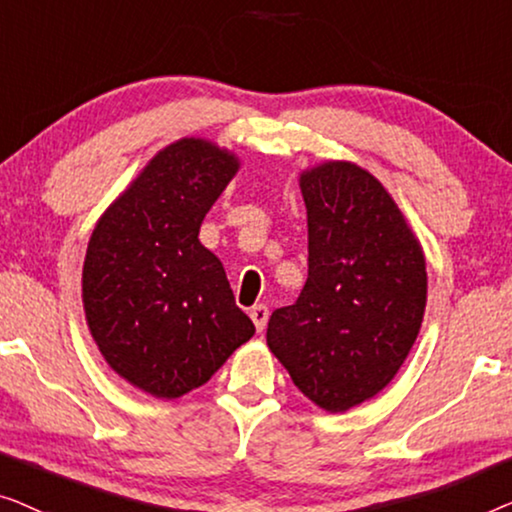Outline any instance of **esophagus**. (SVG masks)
Instances as JSON below:
<instances>
[{
	"instance_id": "obj_1",
	"label": "esophagus",
	"mask_w": 512,
	"mask_h": 512,
	"mask_svg": "<svg viewBox=\"0 0 512 512\" xmlns=\"http://www.w3.org/2000/svg\"><path fill=\"white\" fill-rule=\"evenodd\" d=\"M250 318H253L257 331H264L266 322H269V308H266L264 304H257L250 308Z\"/></svg>"
}]
</instances>
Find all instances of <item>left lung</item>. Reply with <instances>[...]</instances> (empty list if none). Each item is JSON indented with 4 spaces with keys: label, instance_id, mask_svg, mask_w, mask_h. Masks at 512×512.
Masks as SVG:
<instances>
[{
    "label": "left lung",
    "instance_id": "1",
    "mask_svg": "<svg viewBox=\"0 0 512 512\" xmlns=\"http://www.w3.org/2000/svg\"><path fill=\"white\" fill-rule=\"evenodd\" d=\"M308 278L273 311L266 343L292 383L329 413L376 397L413 348L427 306V264L390 192L352 162L299 178Z\"/></svg>",
    "mask_w": 512,
    "mask_h": 512
}]
</instances>
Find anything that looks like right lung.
<instances>
[{"label":"right lung","mask_w":512,"mask_h":512,"mask_svg":"<svg viewBox=\"0 0 512 512\" xmlns=\"http://www.w3.org/2000/svg\"><path fill=\"white\" fill-rule=\"evenodd\" d=\"M239 171L204 139L160 150L99 218L83 264V308L111 369L157 399L201 387L255 334L199 227Z\"/></svg>","instance_id":"add662e5"}]
</instances>
